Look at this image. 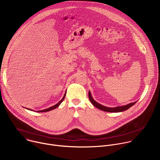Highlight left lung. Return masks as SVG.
Returning <instances> with one entry per match:
<instances>
[{"label":"left lung","mask_w":160,"mask_h":160,"mask_svg":"<svg viewBox=\"0 0 160 160\" xmlns=\"http://www.w3.org/2000/svg\"><path fill=\"white\" fill-rule=\"evenodd\" d=\"M88 98H89V100L91 102V103H92L97 108H98V109H99L101 110H102L104 111L111 112H122L123 111L127 110L128 109H129L130 107H132L133 105H134L137 102V101H136V102H132V103L128 104L125 105V106H117V107H115V108H108V107L102 106L101 104L97 102L92 98V96H91V93H90V91H88Z\"/></svg>","instance_id":"8db88e82"}]
</instances>
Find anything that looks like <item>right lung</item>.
<instances>
[{
	"label": "right lung",
	"mask_w": 160,
	"mask_h": 160,
	"mask_svg": "<svg viewBox=\"0 0 160 160\" xmlns=\"http://www.w3.org/2000/svg\"><path fill=\"white\" fill-rule=\"evenodd\" d=\"M65 96H66V92H65V94H64L63 98H62V99H61L58 103H57V104H55L54 106H52V107H50V108H48V109H43V110H40V111H38L37 112H47V111H51V110H52V109H54L57 108L61 104V103L62 102V101H63L64 99L65 98ZM28 109L32 110V109Z\"/></svg>",
	"instance_id": "1"
}]
</instances>
